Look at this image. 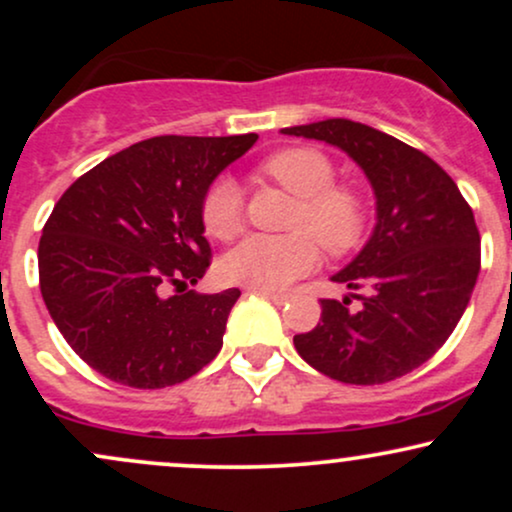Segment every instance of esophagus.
<instances>
[{"label": "esophagus", "mask_w": 512, "mask_h": 512, "mask_svg": "<svg viewBox=\"0 0 512 512\" xmlns=\"http://www.w3.org/2000/svg\"><path fill=\"white\" fill-rule=\"evenodd\" d=\"M252 293H260V296L269 298V301L276 303V305H284L286 301H289V296L286 293H276V291H264V289H250Z\"/></svg>", "instance_id": "obj_1"}]
</instances>
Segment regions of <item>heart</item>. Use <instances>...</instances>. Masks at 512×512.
Returning a JSON list of instances; mask_svg holds the SVG:
<instances>
[{
	"label": "heart",
	"instance_id": "heart-1",
	"mask_svg": "<svg viewBox=\"0 0 512 512\" xmlns=\"http://www.w3.org/2000/svg\"><path fill=\"white\" fill-rule=\"evenodd\" d=\"M264 178L298 197L289 236H248L223 255L219 272L231 284L279 291L313 272L320 248L342 255L361 240L368 221L366 199L349 182H334V166L322 151L289 146L260 163ZM202 223L211 238L228 240L243 226V195L228 178H216L202 197Z\"/></svg>",
	"mask_w": 512,
	"mask_h": 512
}]
</instances>
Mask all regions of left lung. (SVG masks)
Returning a JSON list of instances; mask_svg holds the SVG:
<instances>
[{
	"label": "left lung",
	"mask_w": 512,
	"mask_h": 512,
	"mask_svg": "<svg viewBox=\"0 0 512 512\" xmlns=\"http://www.w3.org/2000/svg\"><path fill=\"white\" fill-rule=\"evenodd\" d=\"M281 132L339 146L378 199L366 248L332 276L363 289L361 305L351 310V298H322L315 330L293 337L296 351L339 383L402 378L448 342L472 298L481 267L472 207L433 158L380 129L334 117Z\"/></svg>",
	"instance_id": "left-lung-1"
}]
</instances>
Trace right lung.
<instances>
[{
    "instance_id": "right-lung-1",
    "label": "right lung",
    "mask_w": 512,
    "mask_h": 512,
    "mask_svg": "<svg viewBox=\"0 0 512 512\" xmlns=\"http://www.w3.org/2000/svg\"><path fill=\"white\" fill-rule=\"evenodd\" d=\"M257 134L144 139L67 187L38 245L40 293L81 361L161 390L221 351L240 291H185L211 264L202 197ZM181 289L166 297L165 289Z\"/></svg>"
}]
</instances>
